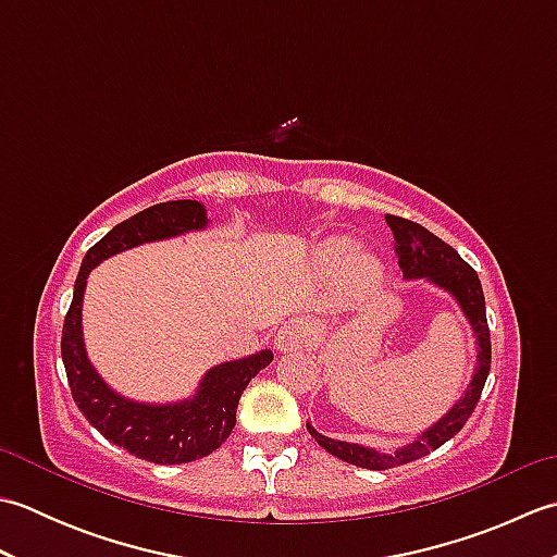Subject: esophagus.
Wrapping results in <instances>:
<instances>
[{
  "mask_svg": "<svg viewBox=\"0 0 557 557\" xmlns=\"http://www.w3.org/2000/svg\"><path fill=\"white\" fill-rule=\"evenodd\" d=\"M311 327L301 318H292L285 325H280L277 335H275V347L280 351H292V349H301L306 345V337H309Z\"/></svg>",
  "mask_w": 557,
  "mask_h": 557,
  "instance_id": "esophagus-1",
  "label": "esophagus"
}]
</instances>
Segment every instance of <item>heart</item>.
Here are the masks:
<instances>
[{
    "mask_svg": "<svg viewBox=\"0 0 557 557\" xmlns=\"http://www.w3.org/2000/svg\"><path fill=\"white\" fill-rule=\"evenodd\" d=\"M354 260H357V253H354V246H351L349 242H333V244H327V248H325V263H327L330 268L345 270V268L354 265ZM357 270L361 272V275H371V272H373V263H371V260L361 258L359 263H357Z\"/></svg>",
    "mask_w": 557,
    "mask_h": 557,
    "instance_id": "heart-1",
    "label": "heart"
}]
</instances>
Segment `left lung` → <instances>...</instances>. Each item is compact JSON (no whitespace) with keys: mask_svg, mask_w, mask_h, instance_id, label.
<instances>
[{"mask_svg":"<svg viewBox=\"0 0 557 557\" xmlns=\"http://www.w3.org/2000/svg\"><path fill=\"white\" fill-rule=\"evenodd\" d=\"M385 222L387 227L393 230L397 263L401 272H405V277L431 280L437 287H443L453 294L457 304L461 306V311H465V315L469 318V323L474 327V335L479 342V357H476L479 366H476L474 381L469 383L465 397H461L441 421L431 425L423 435H419V441L399 447L395 455L375 453L371 447H361L354 443L333 441V437H325L309 425V433L315 437L318 445L327 449L330 455L347 461V465L361 467V469H375V471L393 469L399 465H407V461L421 459L423 455H429L431 449L441 447L443 443L449 441V437L457 435L461 431V425H465L471 413H474L491 371V330L486 321V299H483V289H481V280L476 275V270L471 268L453 246L445 244L443 239H437L435 234L421 227V224L411 222L407 218H397V215H385Z\"/></svg>","mask_w":557,"mask_h":557,"instance_id":"1","label":"left lung"}]
</instances>
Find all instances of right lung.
<instances>
[{
  "label": "right lung",
  "instance_id": "1",
  "mask_svg": "<svg viewBox=\"0 0 557 557\" xmlns=\"http://www.w3.org/2000/svg\"><path fill=\"white\" fill-rule=\"evenodd\" d=\"M206 222V208L198 200H168L116 224L96 246L88 248L74 285V299L64 318L62 361L76 407L110 443L152 465H186L210 455L227 441L236 423V405L248 381L272 361V351L263 349L248 359L210 369L194 399L176 405H138L112 393L86 357L81 333L83 289L90 270L100 260L138 244L168 239L188 230H203Z\"/></svg>",
  "mask_w": 557,
  "mask_h": 557
}]
</instances>
